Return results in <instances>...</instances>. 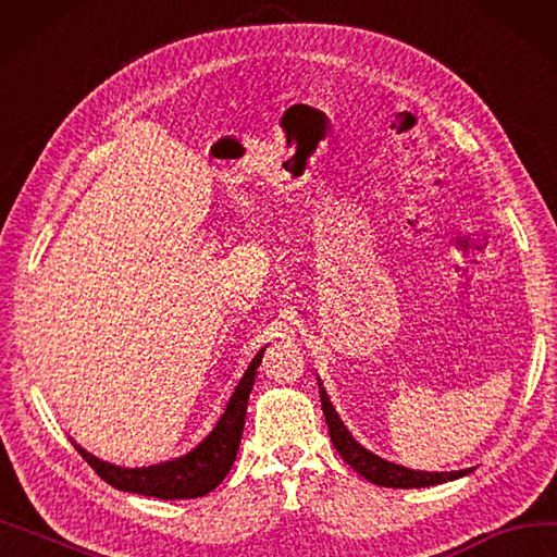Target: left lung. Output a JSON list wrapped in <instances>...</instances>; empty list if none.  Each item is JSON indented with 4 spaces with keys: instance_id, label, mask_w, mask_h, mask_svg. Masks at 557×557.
<instances>
[{
    "instance_id": "8db88e82",
    "label": "left lung",
    "mask_w": 557,
    "mask_h": 557,
    "mask_svg": "<svg viewBox=\"0 0 557 557\" xmlns=\"http://www.w3.org/2000/svg\"><path fill=\"white\" fill-rule=\"evenodd\" d=\"M321 386V384H319ZM321 405H323V414H325V424L330 431V438H333V445L337 453L342 455V459L347 461L356 473L363 475L370 483L380 485V487H431V485H441L447 483V480L461 478L466 473H471L473 469H463V471H449V473H429V471H412L405 469V466L391 463L386 459H380L377 455L368 453L366 447H360L351 433L347 431L339 422L337 412L333 410V403L325 396V391L321 388Z\"/></svg>"
}]
</instances>
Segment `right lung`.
<instances>
[{"instance_id":"right-lung-1","label":"right lung","mask_w":557,"mask_h":557,"mask_svg":"<svg viewBox=\"0 0 557 557\" xmlns=\"http://www.w3.org/2000/svg\"><path fill=\"white\" fill-rule=\"evenodd\" d=\"M262 354L264 349H260V354L250 360L248 370L244 372L242 382L236 384L215 429L210 431L208 438L199 447H194L189 455L157 466H147V469H122V466H112L108 461H100L94 455H88L86 449L77 445L79 455L88 461V466H91L104 483H110L116 490L157 499L203 497V494L215 490L222 483L236 459L238 443H242V433L246 424L248 396L252 391L255 374H258V368L262 363Z\"/></svg>"}]
</instances>
